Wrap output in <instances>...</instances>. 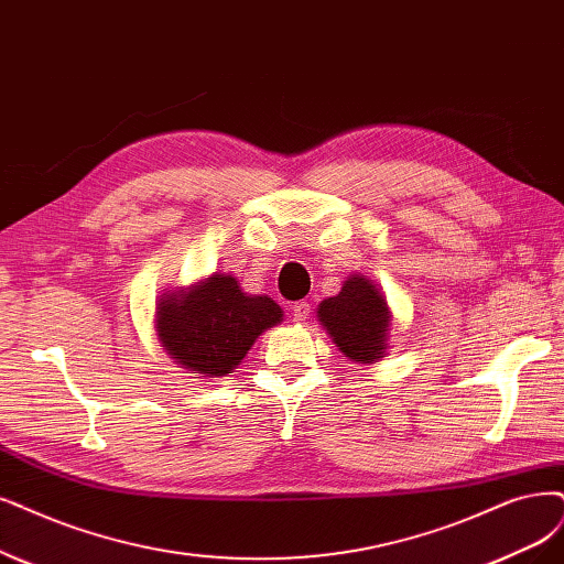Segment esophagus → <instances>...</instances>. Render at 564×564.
I'll return each mask as SVG.
<instances>
[{
	"label": "esophagus",
	"mask_w": 564,
	"mask_h": 564,
	"mask_svg": "<svg viewBox=\"0 0 564 564\" xmlns=\"http://www.w3.org/2000/svg\"><path fill=\"white\" fill-rule=\"evenodd\" d=\"M308 316H311V304L308 302H297L293 306V321L295 323H306Z\"/></svg>",
	"instance_id": "1"
}]
</instances>
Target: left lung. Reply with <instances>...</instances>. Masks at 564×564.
Wrapping results in <instances>:
<instances>
[{
  "label": "left lung",
  "instance_id": "obj_1",
  "mask_svg": "<svg viewBox=\"0 0 564 564\" xmlns=\"http://www.w3.org/2000/svg\"><path fill=\"white\" fill-rule=\"evenodd\" d=\"M316 316L329 339L356 365H373L388 356L392 311L381 285L350 274L341 293L318 304Z\"/></svg>",
  "mask_w": 564,
  "mask_h": 564
}]
</instances>
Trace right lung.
Segmentation results:
<instances>
[{
  "instance_id": "obj_1",
  "label": "right lung",
  "mask_w": 564,
  "mask_h": 564,
  "mask_svg": "<svg viewBox=\"0 0 564 564\" xmlns=\"http://www.w3.org/2000/svg\"><path fill=\"white\" fill-rule=\"evenodd\" d=\"M162 350L187 373L220 379L232 373L256 339L283 321L267 295H248L237 276L212 274L187 288L164 290L155 302Z\"/></svg>"
}]
</instances>
